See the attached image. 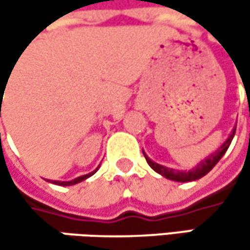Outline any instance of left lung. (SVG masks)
Segmentation results:
<instances>
[{
	"instance_id": "obj_1",
	"label": "left lung",
	"mask_w": 250,
	"mask_h": 250,
	"mask_svg": "<svg viewBox=\"0 0 250 250\" xmlns=\"http://www.w3.org/2000/svg\"><path fill=\"white\" fill-rule=\"evenodd\" d=\"M234 131H236V127L233 128V131L229 134V137L226 139L225 142H223V145H222L216 152H213L211 155H208L206 159H203L197 167H194V168H192V169H189V171H179V169H172V168L164 167V165H161V164L153 162V161H152V159H150L145 152H143V155H145V158H146V161H147L149 167H150L155 172H158L159 175L165 176L167 179L176 181V182H189V181H197V179L203 178L204 175L208 174V172L216 167V164L223 158V155L226 153V150L229 149V146H230V143H231V140H233V137H234Z\"/></svg>"
}]
</instances>
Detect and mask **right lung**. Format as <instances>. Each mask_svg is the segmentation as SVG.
<instances>
[{"label": "right lung", "instance_id": "add662e5", "mask_svg": "<svg viewBox=\"0 0 250 250\" xmlns=\"http://www.w3.org/2000/svg\"><path fill=\"white\" fill-rule=\"evenodd\" d=\"M88 176H89V174L83 175V176H79V178H75V179L68 181V182H61V181H52V182H53V184H58V185H63V187H66V185H74V184H78V182H81V181L86 179Z\"/></svg>", "mask_w": 250, "mask_h": 250}]
</instances>
